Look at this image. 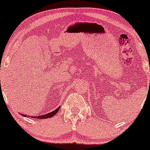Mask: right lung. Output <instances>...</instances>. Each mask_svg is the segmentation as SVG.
I'll list each match as a JSON object with an SVG mask.
<instances>
[{
    "label": "right lung",
    "instance_id": "1",
    "mask_svg": "<svg viewBox=\"0 0 150 150\" xmlns=\"http://www.w3.org/2000/svg\"><path fill=\"white\" fill-rule=\"evenodd\" d=\"M61 107H59L57 108V109H56L55 110H54L53 112H50V113H48V114H43V115H40V116H37V117H33V116H32L31 117H33V118H36V119H47V118H51V117H54L55 114L57 113L58 112H59V109H60ZM21 114L23 117H27L26 114ZM28 117H29V116H28Z\"/></svg>",
    "mask_w": 150,
    "mask_h": 150
}]
</instances>
